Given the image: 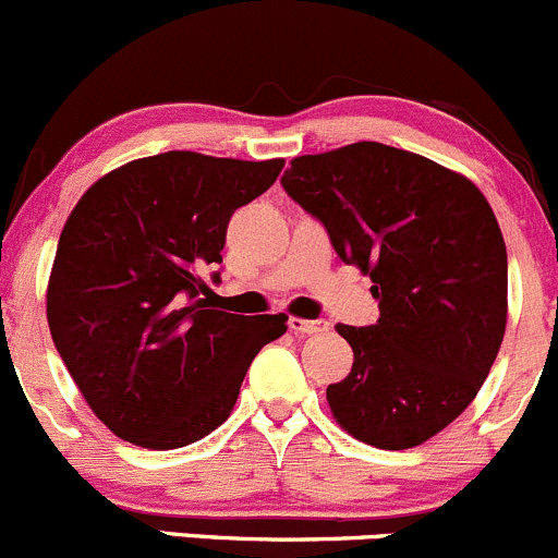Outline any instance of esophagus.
Here are the masks:
<instances>
[{
    "label": "esophagus",
    "instance_id": "obj_1",
    "mask_svg": "<svg viewBox=\"0 0 558 558\" xmlns=\"http://www.w3.org/2000/svg\"><path fill=\"white\" fill-rule=\"evenodd\" d=\"M287 325H290L292 332H301V336H312V332L327 330V322H319V319H298V317H292L290 322H287Z\"/></svg>",
    "mask_w": 558,
    "mask_h": 558
}]
</instances>
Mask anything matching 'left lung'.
Returning <instances> with one entry per match:
<instances>
[{"mask_svg": "<svg viewBox=\"0 0 558 558\" xmlns=\"http://www.w3.org/2000/svg\"><path fill=\"white\" fill-rule=\"evenodd\" d=\"M281 187L373 281L376 325H336L354 352L327 387L332 416L376 449H411L451 424L489 376L508 319V252L464 177L381 142L301 155Z\"/></svg>", "mask_w": 558, "mask_h": 558, "instance_id": "8db88e82", "label": "left lung"}]
</instances>
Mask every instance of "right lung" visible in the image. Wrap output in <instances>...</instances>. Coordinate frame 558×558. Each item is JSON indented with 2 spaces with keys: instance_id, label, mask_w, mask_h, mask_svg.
Wrapping results in <instances>:
<instances>
[{
  "instance_id": "1",
  "label": "right lung",
  "mask_w": 558,
  "mask_h": 558,
  "mask_svg": "<svg viewBox=\"0 0 558 558\" xmlns=\"http://www.w3.org/2000/svg\"><path fill=\"white\" fill-rule=\"evenodd\" d=\"M284 160L171 150L109 171L77 201L48 284V325L83 398L118 438L182 449L220 427L284 314L211 306L228 220ZM205 298L201 299L199 295Z\"/></svg>"
}]
</instances>
